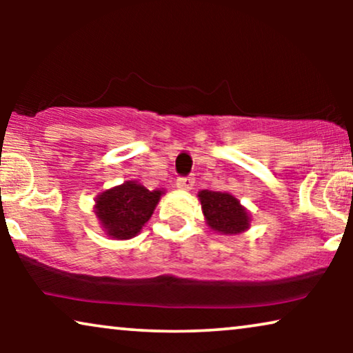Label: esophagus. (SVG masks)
<instances>
[{
    "instance_id": "esophagus-1",
    "label": "esophagus",
    "mask_w": 353,
    "mask_h": 353,
    "mask_svg": "<svg viewBox=\"0 0 353 353\" xmlns=\"http://www.w3.org/2000/svg\"><path fill=\"white\" fill-rule=\"evenodd\" d=\"M192 185H194V178L192 176H180L176 180V188L178 190H185V191H190Z\"/></svg>"
}]
</instances>
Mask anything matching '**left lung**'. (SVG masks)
I'll use <instances>...</instances> for the list:
<instances>
[{
  "label": "left lung",
  "instance_id": "8db88e82",
  "mask_svg": "<svg viewBox=\"0 0 353 353\" xmlns=\"http://www.w3.org/2000/svg\"><path fill=\"white\" fill-rule=\"evenodd\" d=\"M199 201L207 223L221 234H238L249 228V214L239 201L228 192L204 190Z\"/></svg>",
  "mask_w": 353,
  "mask_h": 353
}]
</instances>
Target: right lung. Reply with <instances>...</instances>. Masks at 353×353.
Listing matches in <instances>:
<instances>
[{"mask_svg": "<svg viewBox=\"0 0 353 353\" xmlns=\"http://www.w3.org/2000/svg\"><path fill=\"white\" fill-rule=\"evenodd\" d=\"M161 194L162 191H149L137 181H127L96 199V215L109 236L130 239L151 219Z\"/></svg>", "mask_w": 353, "mask_h": 353, "instance_id": "right-lung-1", "label": "right lung"}]
</instances>
